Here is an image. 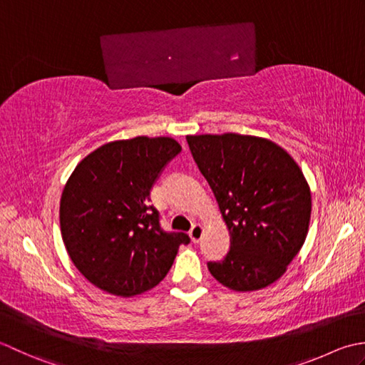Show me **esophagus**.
<instances>
[{
    "label": "esophagus",
    "mask_w": 365,
    "mask_h": 365,
    "mask_svg": "<svg viewBox=\"0 0 365 365\" xmlns=\"http://www.w3.org/2000/svg\"><path fill=\"white\" fill-rule=\"evenodd\" d=\"M203 235H205V225L202 224H195L189 232V236L193 242H198L203 237Z\"/></svg>",
    "instance_id": "34e87169"
}]
</instances>
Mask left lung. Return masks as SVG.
Segmentation results:
<instances>
[{
	"label": "left lung",
	"instance_id": "8db88e82",
	"mask_svg": "<svg viewBox=\"0 0 365 365\" xmlns=\"http://www.w3.org/2000/svg\"><path fill=\"white\" fill-rule=\"evenodd\" d=\"M230 233L224 262L207 263L233 292H257L284 276L309 232L312 195L296 160L274 141L227 132L185 137Z\"/></svg>",
	"mask_w": 365,
	"mask_h": 365
}]
</instances>
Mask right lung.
<instances>
[{
  "label": "right lung",
  "mask_w": 365,
  "mask_h": 365,
  "mask_svg": "<svg viewBox=\"0 0 365 365\" xmlns=\"http://www.w3.org/2000/svg\"><path fill=\"white\" fill-rule=\"evenodd\" d=\"M181 151L170 137L116 140L89 153L66 182L59 227L77 269L110 294L132 297L167 276L185 233H167L150 193Z\"/></svg>",
  "instance_id": "1"
}]
</instances>
